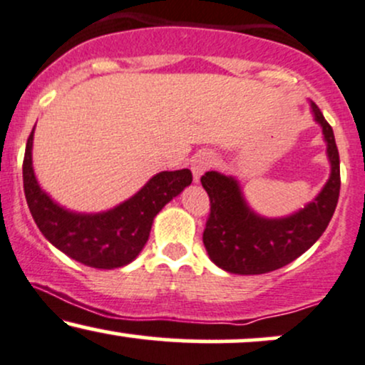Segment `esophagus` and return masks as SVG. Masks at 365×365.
Instances as JSON below:
<instances>
[{"instance_id": "obj_1", "label": "esophagus", "mask_w": 365, "mask_h": 365, "mask_svg": "<svg viewBox=\"0 0 365 365\" xmlns=\"http://www.w3.org/2000/svg\"><path fill=\"white\" fill-rule=\"evenodd\" d=\"M212 164H213V157L207 152L200 153V155H196L195 158H192L191 170H192V178H195L196 182H198L201 175H203L210 169V167H212Z\"/></svg>"}]
</instances>
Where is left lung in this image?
<instances>
[{"mask_svg":"<svg viewBox=\"0 0 365 365\" xmlns=\"http://www.w3.org/2000/svg\"><path fill=\"white\" fill-rule=\"evenodd\" d=\"M311 107L323 128L331 174L319 195L297 213L284 218L259 217L247 207L234 178L215 170L201 175L210 198L203 244L210 259L225 272L237 275L273 272L297 259L327 230L340 196V157L331 126L314 102Z\"/></svg>","mask_w":365,"mask_h":365,"instance_id":"obj_1","label":"left lung"}]
</instances>
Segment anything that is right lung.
Listing matches in <instances>:
<instances>
[{
    "instance_id": "obj_1",
    "label": "right lung",
    "mask_w": 365,
    "mask_h": 365,
    "mask_svg": "<svg viewBox=\"0 0 365 365\" xmlns=\"http://www.w3.org/2000/svg\"><path fill=\"white\" fill-rule=\"evenodd\" d=\"M32 140L34 130L24 157V191L34 222L53 246L92 268L113 269L131 263L147 244L157 213L192 181L190 169L164 170L109 212L73 213L38 186L32 169Z\"/></svg>"
}]
</instances>
